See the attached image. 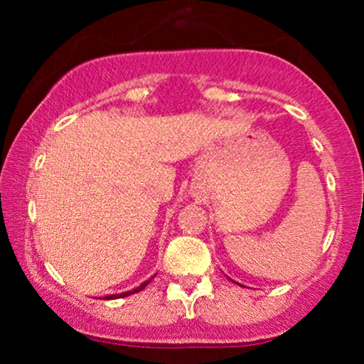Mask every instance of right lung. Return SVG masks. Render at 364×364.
<instances>
[{
	"mask_svg": "<svg viewBox=\"0 0 364 364\" xmlns=\"http://www.w3.org/2000/svg\"><path fill=\"white\" fill-rule=\"evenodd\" d=\"M152 282V278L151 280H147V282H144V283H141V285H139L137 288H134V290H131V291H124V293H117V295H109V296H104L106 298V300H117V298H124V296H129V295H134V293H137V291H141V290H144V288H146L149 283Z\"/></svg>",
	"mask_w": 364,
	"mask_h": 364,
	"instance_id": "1",
	"label": "right lung"
}]
</instances>
